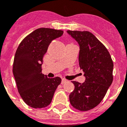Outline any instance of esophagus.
<instances>
[{
  "instance_id": "1",
  "label": "esophagus",
  "mask_w": 127,
  "mask_h": 127,
  "mask_svg": "<svg viewBox=\"0 0 127 127\" xmlns=\"http://www.w3.org/2000/svg\"><path fill=\"white\" fill-rule=\"evenodd\" d=\"M68 82V80H67L65 79V78H63V79L62 80V82H61V84H65V83H66V82Z\"/></svg>"
}]
</instances>
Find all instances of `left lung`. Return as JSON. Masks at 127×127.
I'll list each match as a JSON object with an SVG mask.
<instances>
[{
  "label": "left lung",
  "instance_id": "8db88e82",
  "mask_svg": "<svg viewBox=\"0 0 127 127\" xmlns=\"http://www.w3.org/2000/svg\"><path fill=\"white\" fill-rule=\"evenodd\" d=\"M67 33L79 44V65L85 77L83 84L72 81L75 89L69 95L70 102L78 110L88 111L100 103L112 84L113 63L107 48L91 32Z\"/></svg>",
  "mask_w": 127,
  "mask_h": 127
}]
</instances>
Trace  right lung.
I'll list each match as a JSON object with an SVG mask.
<instances>
[{"label": "right lung", "mask_w": 127, "mask_h": 127, "mask_svg": "<svg viewBox=\"0 0 127 127\" xmlns=\"http://www.w3.org/2000/svg\"><path fill=\"white\" fill-rule=\"evenodd\" d=\"M64 31L40 28L26 36L19 44L13 64V73L18 92L27 105L34 108L50 104L60 77L49 78L42 73L43 57L52 41Z\"/></svg>", "instance_id": "right-lung-1"}]
</instances>
